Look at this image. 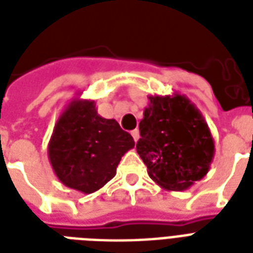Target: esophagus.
Segmentation results:
<instances>
[{"mask_svg":"<svg viewBox=\"0 0 253 253\" xmlns=\"http://www.w3.org/2000/svg\"><path fill=\"white\" fill-rule=\"evenodd\" d=\"M131 135H132V138H134L135 142H138V140H139V130H136V128H135V130H132V131H131Z\"/></svg>","mask_w":253,"mask_h":253,"instance_id":"obj_1","label":"esophagus"}]
</instances>
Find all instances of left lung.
Here are the masks:
<instances>
[{
    "label": "left lung",
    "mask_w": 253,
    "mask_h": 253,
    "mask_svg": "<svg viewBox=\"0 0 253 253\" xmlns=\"http://www.w3.org/2000/svg\"><path fill=\"white\" fill-rule=\"evenodd\" d=\"M139 123L136 151L148 176L167 190H186L202 180L215 146L204 115L188 97L150 95Z\"/></svg>",
    "instance_id": "obj_1"
}]
</instances>
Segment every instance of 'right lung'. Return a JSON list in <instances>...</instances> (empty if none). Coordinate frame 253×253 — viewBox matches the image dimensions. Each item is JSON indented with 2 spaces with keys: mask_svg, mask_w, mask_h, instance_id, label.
I'll use <instances>...</instances> for the list:
<instances>
[{
  "mask_svg": "<svg viewBox=\"0 0 253 253\" xmlns=\"http://www.w3.org/2000/svg\"><path fill=\"white\" fill-rule=\"evenodd\" d=\"M135 142L115 119L102 118L93 99L73 98L55 123L48 159L61 184L77 192H97L115 176Z\"/></svg>",
  "mask_w": 253,
  "mask_h": 253,
  "instance_id": "obj_1",
  "label": "right lung"
}]
</instances>
